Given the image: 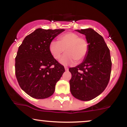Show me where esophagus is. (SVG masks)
<instances>
[{
	"mask_svg": "<svg viewBox=\"0 0 127 127\" xmlns=\"http://www.w3.org/2000/svg\"><path fill=\"white\" fill-rule=\"evenodd\" d=\"M64 68H65V71H68V68L67 67H64Z\"/></svg>",
	"mask_w": 127,
	"mask_h": 127,
	"instance_id": "34e87169",
	"label": "esophagus"
}]
</instances>
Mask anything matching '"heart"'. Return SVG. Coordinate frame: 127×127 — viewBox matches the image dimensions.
<instances>
[{"instance_id": "obj_1", "label": "heart", "mask_w": 127, "mask_h": 127, "mask_svg": "<svg viewBox=\"0 0 127 127\" xmlns=\"http://www.w3.org/2000/svg\"><path fill=\"white\" fill-rule=\"evenodd\" d=\"M88 49L87 40L73 32L62 34L58 38V42L52 40L49 46V52L55 60H59L65 50L66 54L60 60L64 65H73L76 61L82 62L88 54Z\"/></svg>"}]
</instances>
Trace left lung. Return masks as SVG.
Listing matches in <instances>:
<instances>
[{
  "label": "left lung",
  "instance_id": "left-lung-1",
  "mask_svg": "<svg viewBox=\"0 0 127 127\" xmlns=\"http://www.w3.org/2000/svg\"><path fill=\"white\" fill-rule=\"evenodd\" d=\"M76 31L85 34L89 49L82 63L69 68L70 90L76 98L89 101L103 93L108 84L112 68L110 50L103 37L93 29Z\"/></svg>",
  "mask_w": 127,
  "mask_h": 127
}]
</instances>
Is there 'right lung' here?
<instances>
[{
    "instance_id": "obj_1",
    "label": "right lung",
    "mask_w": 127,
    "mask_h": 127,
    "mask_svg": "<svg viewBox=\"0 0 127 127\" xmlns=\"http://www.w3.org/2000/svg\"><path fill=\"white\" fill-rule=\"evenodd\" d=\"M64 29H37L27 36L15 58V75L21 88L37 99L54 94L56 83L65 72L49 52V43Z\"/></svg>"
}]
</instances>
